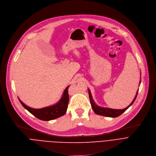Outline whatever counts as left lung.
I'll use <instances>...</instances> for the list:
<instances>
[{
	"label": "left lung",
	"instance_id": "1",
	"mask_svg": "<svg viewBox=\"0 0 156 156\" xmlns=\"http://www.w3.org/2000/svg\"><path fill=\"white\" fill-rule=\"evenodd\" d=\"M141 83V80L140 81V85ZM88 90V94H89V98H90V103L91 105V108L94 111V112L97 114L100 115H103V116H106V117H116L119 116L120 115H121L123 112H125L135 101L136 96L138 95V90L136 92V94L133 100V101L131 103V104L127 106L126 108H124L123 109H111V108H104V107H100L99 106H98L95 102L94 101L93 99V97L91 96L90 90L89 89Z\"/></svg>",
	"mask_w": 156,
	"mask_h": 156
}]
</instances>
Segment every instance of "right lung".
<instances>
[{
	"label": "right lung",
	"mask_w": 156,
	"mask_h": 156,
	"mask_svg": "<svg viewBox=\"0 0 156 156\" xmlns=\"http://www.w3.org/2000/svg\"><path fill=\"white\" fill-rule=\"evenodd\" d=\"M70 85H68L63 91V94L61 99L56 104L41 109H34L27 106L23 103L19 98V100L23 106L30 113L36 117L37 119L48 121L55 119L61 116H63L66 112L68 105L69 103V95L68 88Z\"/></svg>",
	"instance_id": "add662e5"
}]
</instances>
